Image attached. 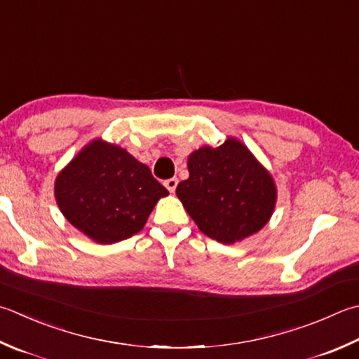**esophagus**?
<instances>
[{
    "label": "esophagus",
    "instance_id": "1",
    "mask_svg": "<svg viewBox=\"0 0 359 359\" xmlns=\"http://www.w3.org/2000/svg\"><path fill=\"white\" fill-rule=\"evenodd\" d=\"M177 177H171V179H168V180H165V187L168 188V191L170 193H174L175 191V187H177Z\"/></svg>",
    "mask_w": 359,
    "mask_h": 359
}]
</instances>
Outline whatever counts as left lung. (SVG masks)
<instances>
[{"label": "left lung", "instance_id": "8db88e82", "mask_svg": "<svg viewBox=\"0 0 359 359\" xmlns=\"http://www.w3.org/2000/svg\"><path fill=\"white\" fill-rule=\"evenodd\" d=\"M189 177L177 185V198L201 231L231 244L262 229L276 207L269 172L248 147L229 138L216 149L201 147L188 157Z\"/></svg>", "mask_w": 359, "mask_h": 359}]
</instances>
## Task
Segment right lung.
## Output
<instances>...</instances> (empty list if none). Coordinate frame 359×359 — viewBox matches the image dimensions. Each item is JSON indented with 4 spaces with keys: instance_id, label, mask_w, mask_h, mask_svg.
Segmentation results:
<instances>
[{
    "instance_id": "1",
    "label": "right lung",
    "mask_w": 359,
    "mask_h": 359,
    "mask_svg": "<svg viewBox=\"0 0 359 359\" xmlns=\"http://www.w3.org/2000/svg\"><path fill=\"white\" fill-rule=\"evenodd\" d=\"M54 191L63 216L101 244L135 235L157 201L170 194L146 165L101 140L77 154L57 175Z\"/></svg>"
}]
</instances>
